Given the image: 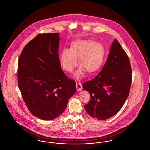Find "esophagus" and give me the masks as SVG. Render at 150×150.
Returning a JSON list of instances; mask_svg holds the SVG:
<instances>
[{
	"label": "esophagus",
	"instance_id": "1",
	"mask_svg": "<svg viewBox=\"0 0 150 150\" xmlns=\"http://www.w3.org/2000/svg\"><path fill=\"white\" fill-rule=\"evenodd\" d=\"M76 86L78 91H80L82 90V86L80 82H76Z\"/></svg>",
	"mask_w": 150,
	"mask_h": 150
}]
</instances>
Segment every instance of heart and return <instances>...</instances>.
<instances>
[{
  "mask_svg": "<svg viewBox=\"0 0 150 150\" xmlns=\"http://www.w3.org/2000/svg\"><path fill=\"white\" fill-rule=\"evenodd\" d=\"M104 49L101 44L93 40H78L71 44V49L64 48L59 59L60 64L65 71L72 72L78 66L79 60L82 66L75 73L76 78H82L86 70L94 72L100 69L104 58Z\"/></svg>",
  "mask_w": 150,
  "mask_h": 150,
  "instance_id": "obj_1",
  "label": "heart"
}]
</instances>
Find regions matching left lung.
Here are the masks:
<instances>
[{
  "instance_id": "obj_1",
  "label": "left lung",
  "mask_w": 150,
  "mask_h": 150,
  "mask_svg": "<svg viewBox=\"0 0 150 150\" xmlns=\"http://www.w3.org/2000/svg\"><path fill=\"white\" fill-rule=\"evenodd\" d=\"M132 78L128 56L115 39L102 70L83 85L91 97L84 106L86 112L100 120L116 114L128 97Z\"/></svg>"
}]
</instances>
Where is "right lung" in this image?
Segmentation results:
<instances>
[{"label":"right lung","mask_w":150,"mask_h":150,"mask_svg":"<svg viewBox=\"0 0 150 150\" xmlns=\"http://www.w3.org/2000/svg\"><path fill=\"white\" fill-rule=\"evenodd\" d=\"M58 33L39 34L23 48L18 62L17 78L30 112L45 120L62 114L76 91L75 81L61 68Z\"/></svg>","instance_id":"obj_1"}]
</instances>
